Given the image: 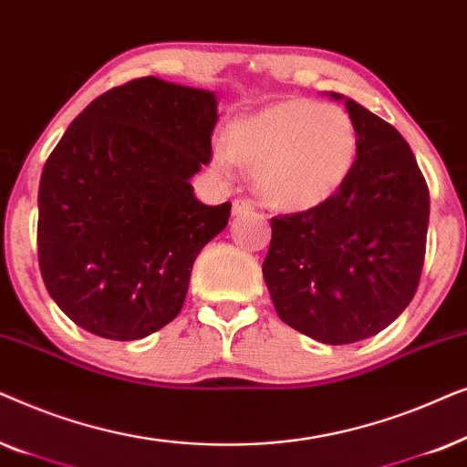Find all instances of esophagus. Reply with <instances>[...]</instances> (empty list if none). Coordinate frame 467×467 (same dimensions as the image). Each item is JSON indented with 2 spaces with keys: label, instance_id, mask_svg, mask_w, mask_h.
Masks as SVG:
<instances>
[{
  "label": "esophagus",
  "instance_id": "esophagus-1",
  "mask_svg": "<svg viewBox=\"0 0 467 467\" xmlns=\"http://www.w3.org/2000/svg\"><path fill=\"white\" fill-rule=\"evenodd\" d=\"M253 208H254L253 202H248V200H235L232 213H234V216H244V214H251Z\"/></svg>",
  "mask_w": 467,
  "mask_h": 467
}]
</instances>
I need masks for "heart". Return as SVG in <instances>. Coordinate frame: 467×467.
Masks as SVG:
<instances>
[{
	"label": "heart",
	"mask_w": 467,
	"mask_h": 467,
	"mask_svg": "<svg viewBox=\"0 0 467 467\" xmlns=\"http://www.w3.org/2000/svg\"><path fill=\"white\" fill-rule=\"evenodd\" d=\"M359 155L355 120L340 106L293 98L235 119L213 168L232 178L253 170L259 197L283 213H308L329 202L353 174Z\"/></svg>",
	"instance_id": "b5f03b06"
}]
</instances>
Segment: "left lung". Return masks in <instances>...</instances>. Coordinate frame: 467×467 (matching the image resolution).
Listing matches in <instances>:
<instances>
[{
	"label": "left lung",
	"instance_id": "8db88e82",
	"mask_svg": "<svg viewBox=\"0 0 467 467\" xmlns=\"http://www.w3.org/2000/svg\"><path fill=\"white\" fill-rule=\"evenodd\" d=\"M355 120L353 174L323 206L274 216L264 278L278 317L323 344H353L389 327L423 270L430 191L400 131L340 93Z\"/></svg>",
	"mask_w": 467,
	"mask_h": 467
}]
</instances>
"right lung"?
Returning a JSON list of instances; mask_svg holds the SVG:
<instances>
[{
	"label": "right lung",
	"instance_id": "1",
	"mask_svg": "<svg viewBox=\"0 0 467 467\" xmlns=\"http://www.w3.org/2000/svg\"><path fill=\"white\" fill-rule=\"evenodd\" d=\"M216 106L213 91L146 76L93 99L50 152L37 254L78 327L140 340L178 317L197 254L232 214L191 184L210 161Z\"/></svg>",
	"mask_w": 467,
	"mask_h": 467
}]
</instances>
